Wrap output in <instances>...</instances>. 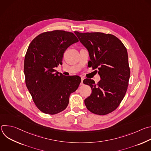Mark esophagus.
Segmentation results:
<instances>
[{
  "instance_id": "1",
  "label": "esophagus",
  "mask_w": 151,
  "mask_h": 151,
  "mask_svg": "<svg viewBox=\"0 0 151 151\" xmlns=\"http://www.w3.org/2000/svg\"><path fill=\"white\" fill-rule=\"evenodd\" d=\"M83 79H84V78L82 77V78H81V83H80V85H83Z\"/></svg>"
}]
</instances>
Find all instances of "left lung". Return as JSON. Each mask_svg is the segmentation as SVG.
<instances>
[{
    "instance_id": "8db88e82",
    "label": "left lung",
    "mask_w": 151,
    "mask_h": 151,
    "mask_svg": "<svg viewBox=\"0 0 151 151\" xmlns=\"http://www.w3.org/2000/svg\"><path fill=\"white\" fill-rule=\"evenodd\" d=\"M75 33L88 50L91 66L98 69L101 78L97 84L91 79L83 80V83L92 90L91 94L85 99V104L93 114H108L118 107L127 90L130 70L127 49L118 37L111 34Z\"/></svg>"
}]
</instances>
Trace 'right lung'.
Instances as JSON below:
<instances>
[{
    "instance_id": "add662e5",
    "label": "right lung",
    "mask_w": 151,
    "mask_h": 151,
    "mask_svg": "<svg viewBox=\"0 0 151 151\" xmlns=\"http://www.w3.org/2000/svg\"><path fill=\"white\" fill-rule=\"evenodd\" d=\"M78 41L73 33L54 30L39 35L30 44L24 64L26 84L42 112L54 115L64 111L70 94L78 88L79 76H63L54 69L67 48Z\"/></svg>"
}]
</instances>
